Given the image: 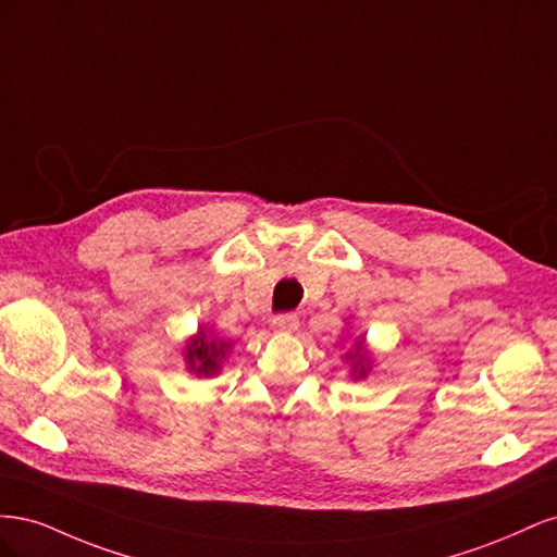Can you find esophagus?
Here are the masks:
<instances>
[{
  "label": "esophagus",
  "mask_w": 557,
  "mask_h": 557,
  "mask_svg": "<svg viewBox=\"0 0 557 557\" xmlns=\"http://www.w3.org/2000/svg\"><path fill=\"white\" fill-rule=\"evenodd\" d=\"M272 327L276 332H295L299 327V318L295 313H278L272 320Z\"/></svg>",
  "instance_id": "esophagus-1"
}]
</instances>
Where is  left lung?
<instances>
[{"label": "left lung", "mask_w": 557, "mask_h": 557, "mask_svg": "<svg viewBox=\"0 0 557 557\" xmlns=\"http://www.w3.org/2000/svg\"><path fill=\"white\" fill-rule=\"evenodd\" d=\"M346 360L350 362L352 379H362V376H367L369 369H372V358H369V350L364 348L362 336L356 342V346H352V350L346 352Z\"/></svg>", "instance_id": "left-lung-1"}]
</instances>
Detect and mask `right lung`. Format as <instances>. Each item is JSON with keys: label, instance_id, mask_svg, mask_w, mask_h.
Wrapping results in <instances>:
<instances>
[{"label": "right lung", "instance_id": "right-lung-1", "mask_svg": "<svg viewBox=\"0 0 557 557\" xmlns=\"http://www.w3.org/2000/svg\"><path fill=\"white\" fill-rule=\"evenodd\" d=\"M227 348L230 344L218 339L205 327H199V332L185 346V362H188V369L197 376H213L221 372V362L227 356Z\"/></svg>", "mask_w": 557, "mask_h": 557}]
</instances>
